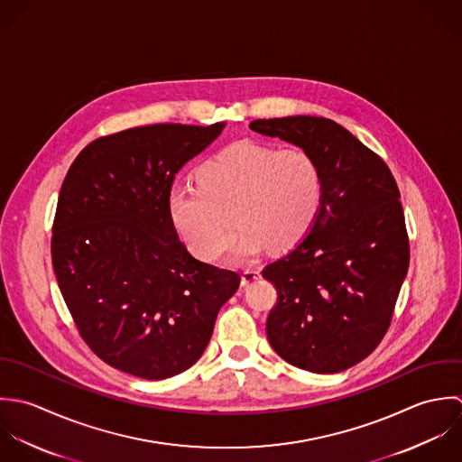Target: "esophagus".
I'll use <instances>...</instances> for the list:
<instances>
[{
    "label": "esophagus",
    "mask_w": 462,
    "mask_h": 462,
    "mask_svg": "<svg viewBox=\"0 0 462 462\" xmlns=\"http://www.w3.org/2000/svg\"><path fill=\"white\" fill-rule=\"evenodd\" d=\"M259 278H261V272H259V270H246V272L243 273V277H241V285L246 287V285L254 283V282L259 280Z\"/></svg>",
    "instance_id": "34e87169"
}]
</instances>
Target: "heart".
I'll use <instances>...</instances> for the list:
<instances>
[{
	"label": "heart",
	"instance_id": "obj_1",
	"mask_svg": "<svg viewBox=\"0 0 462 462\" xmlns=\"http://www.w3.org/2000/svg\"><path fill=\"white\" fill-rule=\"evenodd\" d=\"M194 177L198 189L170 190L168 214L203 261L225 252L232 221L239 226L234 261H248L266 245L275 252L292 248L312 226L323 199L316 159L300 146L277 150L237 141L205 161Z\"/></svg>",
	"mask_w": 462,
	"mask_h": 462
}]
</instances>
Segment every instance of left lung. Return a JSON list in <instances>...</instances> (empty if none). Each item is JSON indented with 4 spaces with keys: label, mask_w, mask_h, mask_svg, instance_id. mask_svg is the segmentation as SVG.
I'll use <instances>...</instances> for the list:
<instances>
[{
    "label": "left lung",
    "mask_w": 462,
    "mask_h": 462,
    "mask_svg": "<svg viewBox=\"0 0 462 462\" xmlns=\"http://www.w3.org/2000/svg\"><path fill=\"white\" fill-rule=\"evenodd\" d=\"M250 128L307 150L323 184L307 236L263 270L278 294L266 323L270 345L305 371L352 368L387 332L409 270L398 185L385 162L332 119L287 116Z\"/></svg>",
    "instance_id": "1"
}]
</instances>
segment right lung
Instances as JSON below:
<instances>
[{"instance_id": "add662e5", "label": "right lung", "mask_w": 462, "mask_h": 462, "mask_svg": "<svg viewBox=\"0 0 462 462\" xmlns=\"http://www.w3.org/2000/svg\"><path fill=\"white\" fill-rule=\"evenodd\" d=\"M226 123H161L96 139L60 189L51 261L80 336L148 380L190 368L241 278L194 259L170 219L175 175Z\"/></svg>"}]
</instances>
